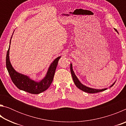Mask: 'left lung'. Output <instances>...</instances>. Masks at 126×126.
I'll return each mask as SVG.
<instances>
[{
    "label": "left lung",
    "mask_w": 126,
    "mask_h": 126,
    "mask_svg": "<svg viewBox=\"0 0 126 126\" xmlns=\"http://www.w3.org/2000/svg\"><path fill=\"white\" fill-rule=\"evenodd\" d=\"M115 31L117 32L116 29H115ZM71 74L72 76V78H73L74 83V84H76V87H77V88H78L79 89H80V90L85 92H87L88 93H95L100 92H102V91H104L107 89V88H104V89H93V88H89V87H86V86H84L83 84H82L79 82V80H78V79L77 77V76L75 75V73H74V71H73V68H72V64L71 63ZM114 83H115V82L112 85V86H110V87H111L113 86Z\"/></svg>",
    "instance_id": "8db88e82"
}]
</instances>
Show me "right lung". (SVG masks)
<instances>
[{"label": "right lung", "mask_w": 126, "mask_h": 126, "mask_svg": "<svg viewBox=\"0 0 126 126\" xmlns=\"http://www.w3.org/2000/svg\"><path fill=\"white\" fill-rule=\"evenodd\" d=\"M11 37V39H12ZM11 39L10 40V45ZM9 49L7 51V57H6V66L9 73V76L13 83L16 85L17 88L20 90L24 91L31 94H39L47 90L50 84H52L54 77L55 69L58 65V62L61 57H58L51 64L49 67L47 73L45 77L40 82H35L31 79L29 77L20 74L15 71L13 68L9 60Z\"/></svg>", "instance_id": "right-lung-1"}]
</instances>
